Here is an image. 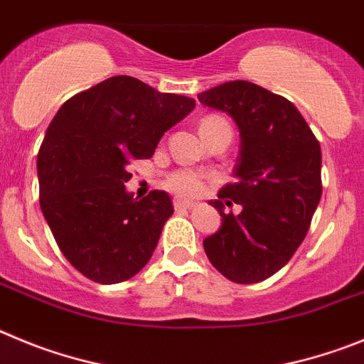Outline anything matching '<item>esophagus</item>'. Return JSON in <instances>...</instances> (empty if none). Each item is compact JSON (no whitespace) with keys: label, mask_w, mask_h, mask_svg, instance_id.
<instances>
[{"label":"esophagus","mask_w":364,"mask_h":364,"mask_svg":"<svg viewBox=\"0 0 364 364\" xmlns=\"http://www.w3.org/2000/svg\"><path fill=\"white\" fill-rule=\"evenodd\" d=\"M194 206V203H190V201H183V199H174V208L176 210H188V208H192Z\"/></svg>","instance_id":"obj_1"}]
</instances>
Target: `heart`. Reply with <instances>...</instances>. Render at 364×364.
Listing matches in <instances>:
<instances>
[{"label":"heart","mask_w":364,"mask_h":364,"mask_svg":"<svg viewBox=\"0 0 364 364\" xmlns=\"http://www.w3.org/2000/svg\"><path fill=\"white\" fill-rule=\"evenodd\" d=\"M218 121L223 119H219V117H205V119L201 121L199 129L210 125V123H218ZM165 186L170 192H174V194L181 196V198H194V196H199L203 192L205 181H203L201 176H199L198 172H194V170L179 168L166 178Z\"/></svg>","instance_id":"obj_1"}]
</instances>
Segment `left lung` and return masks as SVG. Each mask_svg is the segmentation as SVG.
I'll list each match as a JSON object with an SVG mask.
<instances>
[{"instance_id":"left-lung-1","label":"left lung","mask_w":364,"mask_h":364,"mask_svg":"<svg viewBox=\"0 0 364 364\" xmlns=\"http://www.w3.org/2000/svg\"><path fill=\"white\" fill-rule=\"evenodd\" d=\"M239 129L234 183L215 201L221 228L203 239L218 272L239 284L259 283L290 261L319 205L321 146L299 110L250 81H228L198 94ZM238 206V214L225 213Z\"/></svg>"}]
</instances>
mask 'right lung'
Here are the masks:
<instances>
[{
    "label": "right lung",
    "mask_w": 364,
    "mask_h": 364,
    "mask_svg": "<svg viewBox=\"0 0 364 364\" xmlns=\"http://www.w3.org/2000/svg\"><path fill=\"white\" fill-rule=\"evenodd\" d=\"M194 107L192 97L114 76L65 101L50 121L38 154L39 205L85 277L121 283L150 261L174 206L163 190L129 194V165L152 158L163 134Z\"/></svg>",
    "instance_id": "obj_1"
}]
</instances>
